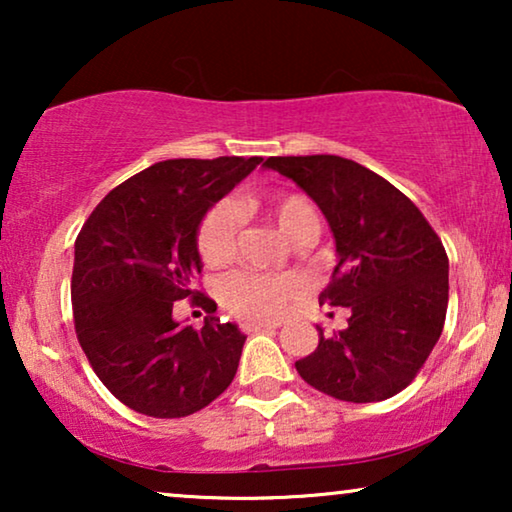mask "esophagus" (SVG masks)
Instances as JSON below:
<instances>
[{"label": "esophagus", "instance_id": "34e87169", "mask_svg": "<svg viewBox=\"0 0 512 512\" xmlns=\"http://www.w3.org/2000/svg\"><path fill=\"white\" fill-rule=\"evenodd\" d=\"M244 333H261V331H270V328H275V326H270V324H256V321H244V324L240 326Z\"/></svg>", "mask_w": 512, "mask_h": 512}]
</instances>
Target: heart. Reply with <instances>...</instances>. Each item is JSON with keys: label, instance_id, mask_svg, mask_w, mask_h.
<instances>
[{"label": "heart", "instance_id": "heart-1", "mask_svg": "<svg viewBox=\"0 0 512 512\" xmlns=\"http://www.w3.org/2000/svg\"><path fill=\"white\" fill-rule=\"evenodd\" d=\"M272 216L286 240L303 237L317 240L321 221L314 205L298 193H275L261 205ZM237 209L230 202H219L202 216L198 228V251L209 268L226 265L235 254ZM298 293V284L289 277L258 275V272H230L219 284V300L230 314L244 321H272L284 312L289 300Z\"/></svg>", "mask_w": 512, "mask_h": 512}]
</instances>
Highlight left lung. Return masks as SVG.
<instances>
[{
	"label": "left lung",
	"mask_w": 512,
	"mask_h": 512,
	"mask_svg": "<svg viewBox=\"0 0 512 512\" xmlns=\"http://www.w3.org/2000/svg\"><path fill=\"white\" fill-rule=\"evenodd\" d=\"M296 181L324 212L335 240L321 303L349 307L345 331L296 361L310 387L349 403L396 396L415 380L443 333L447 254L408 195L354 160L272 156L263 163Z\"/></svg>",
	"instance_id": "left-lung-1"
}]
</instances>
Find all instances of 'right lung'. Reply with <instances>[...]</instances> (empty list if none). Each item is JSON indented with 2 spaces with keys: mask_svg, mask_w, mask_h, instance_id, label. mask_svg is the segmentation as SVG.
<instances>
[{
  "mask_svg": "<svg viewBox=\"0 0 512 512\" xmlns=\"http://www.w3.org/2000/svg\"><path fill=\"white\" fill-rule=\"evenodd\" d=\"M263 158H174L146 167L93 209L74 242V328L95 375L149 417L193 415L233 382L247 335L193 289L202 216ZM191 297L200 332L171 317Z\"/></svg>",
  "mask_w": 512,
  "mask_h": 512,
  "instance_id": "obj_1",
  "label": "right lung"
}]
</instances>
